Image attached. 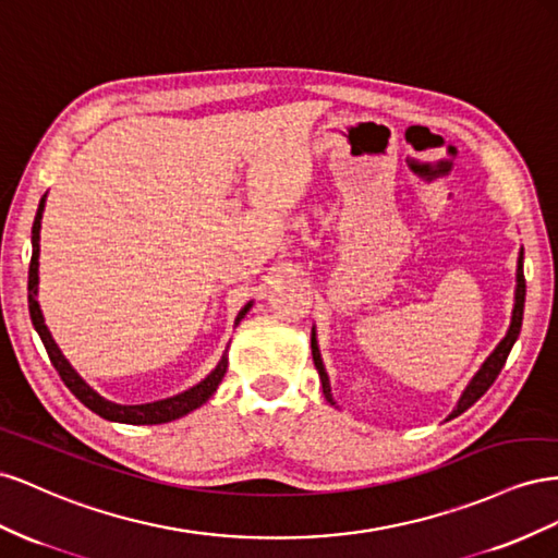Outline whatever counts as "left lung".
<instances>
[{"instance_id":"left-lung-1","label":"left lung","mask_w":558,"mask_h":558,"mask_svg":"<svg viewBox=\"0 0 558 558\" xmlns=\"http://www.w3.org/2000/svg\"><path fill=\"white\" fill-rule=\"evenodd\" d=\"M523 301H526V278H523V250L519 254V266H517V292H514V311H512V323H509V329L505 333V339L498 343V348L493 350V353L488 355V360L482 364V369L474 374V378L470 380V386L465 388V392L460 395V400L456 404V409L451 411L449 418H456L460 416V413L468 411L480 397L493 386V380L498 378V374L502 372L505 362H507V355L509 350H512L514 341L519 339V331H521V320H523ZM311 348H313V362H315V369L317 374H320V380H323V392L327 397V402L333 404V397H331V388H329V376L325 372V364H323V357H320V348H317V341H315V331L311 337Z\"/></svg>"}]
</instances>
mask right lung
Listing matches in <instances>:
<instances>
[{"mask_svg": "<svg viewBox=\"0 0 558 558\" xmlns=\"http://www.w3.org/2000/svg\"><path fill=\"white\" fill-rule=\"evenodd\" d=\"M44 205H46V194L39 201V208H37V217H35V225H32V259H29V276H27V304H29V317H32V325H35L37 333L41 337V343L46 348V353H49L51 362L56 372L60 374V378L65 380V386L72 390V395L76 397L78 402L86 404L90 411L98 413V416L107 418V421H114V423H129V425H158V423H170L174 418H182L186 416L189 411L198 409L201 404H205L215 395L217 386L221 384V378L227 374L229 367V357H227V350L225 355H221L217 367L205 376L201 384H196L194 388H189L180 395L168 397V400H158V402H149V404H117V402H109L105 400L102 395L95 392L86 380L74 372L72 364L65 360V355L60 353L58 343L53 341L49 327L44 323V315L39 308V301H37V284H39V231H41V215H44ZM252 308V301L250 304L238 313L235 317V325L243 320L245 313Z\"/></svg>", "mask_w": 558, "mask_h": 558, "instance_id": "right-lung-1", "label": "right lung"}]
</instances>
